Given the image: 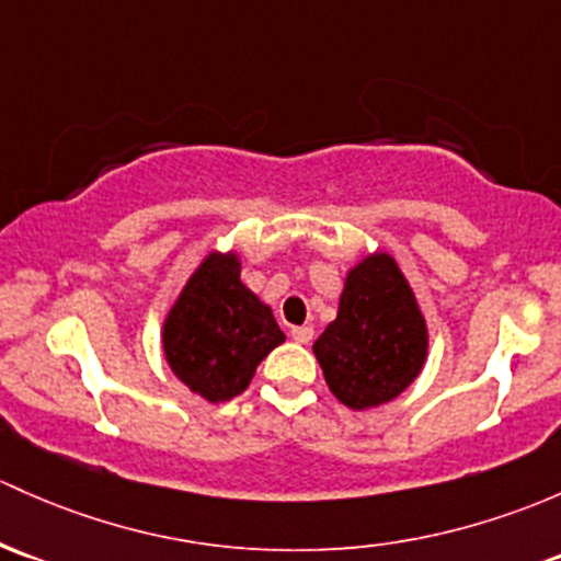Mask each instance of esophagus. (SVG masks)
Listing matches in <instances>:
<instances>
[{
	"mask_svg": "<svg viewBox=\"0 0 561 561\" xmlns=\"http://www.w3.org/2000/svg\"><path fill=\"white\" fill-rule=\"evenodd\" d=\"M290 335L298 341V344H309V341L314 339V328H311V325H298V328L290 330Z\"/></svg>",
	"mask_w": 561,
	"mask_h": 561,
	"instance_id": "1",
	"label": "esophagus"
}]
</instances>
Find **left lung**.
Listing matches in <instances>:
<instances>
[{
    "label": "left lung",
    "instance_id": "1",
    "mask_svg": "<svg viewBox=\"0 0 561 561\" xmlns=\"http://www.w3.org/2000/svg\"><path fill=\"white\" fill-rule=\"evenodd\" d=\"M314 355L330 392L357 411L398 398L420 376L427 328L392 257L370 255L350 271L339 317L314 341Z\"/></svg>",
    "mask_w": 561,
    "mask_h": 561
}]
</instances>
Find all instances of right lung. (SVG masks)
Returning a JSON list of instances; mask_svg holds the SVG:
<instances>
[{
  "mask_svg": "<svg viewBox=\"0 0 561 561\" xmlns=\"http://www.w3.org/2000/svg\"><path fill=\"white\" fill-rule=\"evenodd\" d=\"M285 341L268 306L239 279L236 255H209L163 325V352L180 381L209 403L244 392L252 374Z\"/></svg>",
  "mask_w": 561,
  "mask_h": 561,
  "instance_id": "1",
  "label": "right lung"
}]
</instances>
